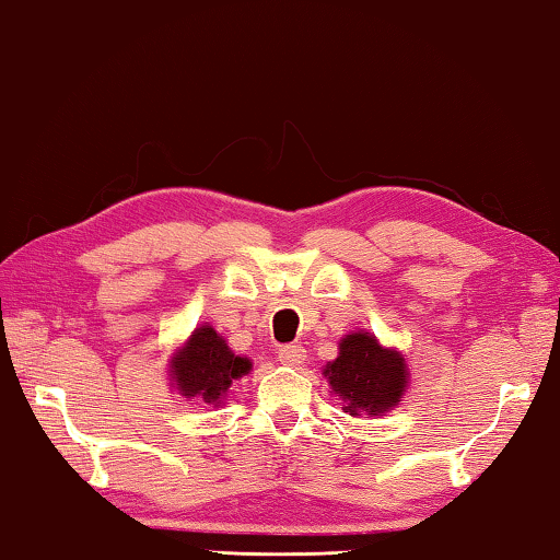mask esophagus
Listing matches in <instances>:
<instances>
[{"instance_id": "esophagus-1", "label": "esophagus", "mask_w": 560, "mask_h": 560, "mask_svg": "<svg viewBox=\"0 0 560 560\" xmlns=\"http://www.w3.org/2000/svg\"><path fill=\"white\" fill-rule=\"evenodd\" d=\"M279 360L283 365H301L303 360H306V348L299 346V343H291V346H283L279 348Z\"/></svg>"}]
</instances>
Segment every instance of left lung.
I'll use <instances>...</instances> for the list:
<instances>
[{
    "instance_id": "8db88e82",
    "label": "left lung",
    "mask_w": 560,
    "mask_h": 560,
    "mask_svg": "<svg viewBox=\"0 0 560 560\" xmlns=\"http://www.w3.org/2000/svg\"><path fill=\"white\" fill-rule=\"evenodd\" d=\"M338 348V358L326 365V377L346 412L377 415L400 402L407 385L400 353L383 348L371 334H350Z\"/></svg>"
}]
</instances>
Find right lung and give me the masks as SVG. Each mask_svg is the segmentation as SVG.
I'll use <instances>...</instances> for the list:
<instances>
[{
    "label": "right lung",
    "instance_id": "add662e5",
    "mask_svg": "<svg viewBox=\"0 0 560 560\" xmlns=\"http://www.w3.org/2000/svg\"><path fill=\"white\" fill-rule=\"evenodd\" d=\"M252 371L246 358L234 355L214 328H197L187 346L173 360V381L185 397H200L205 402H222L230 385Z\"/></svg>",
    "mask_w": 560,
    "mask_h": 560
}]
</instances>
